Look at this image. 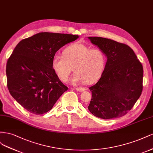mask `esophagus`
Listing matches in <instances>:
<instances>
[{
  "label": "esophagus",
  "mask_w": 153,
  "mask_h": 153,
  "mask_svg": "<svg viewBox=\"0 0 153 153\" xmlns=\"http://www.w3.org/2000/svg\"><path fill=\"white\" fill-rule=\"evenodd\" d=\"M76 90L77 91L81 92V91H84L86 89H85V88H76Z\"/></svg>",
  "instance_id": "esophagus-1"
}]
</instances>
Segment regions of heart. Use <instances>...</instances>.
Listing matches in <instances>:
<instances>
[{
    "mask_svg": "<svg viewBox=\"0 0 153 153\" xmlns=\"http://www.w3.org/2000/svg\"><path fill=\"white\" fill-rule=\"evenodd\" d=\"M63 56L53 57L51 66L62 82H66L72 70L75 72L71 82L90 84L102 74L106 64V56L99 48L91 49L82 43H74L64 49Z\"/></svg>",
    "mask_w": 153,
    "mask_h": 153,
    "instance_id": "obj_1",
    "label": "heart"
}]
</instances>
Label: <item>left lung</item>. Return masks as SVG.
I'll return each instance as SVG.
<instances>
[{"instance_id":"left-lung-1","label":"left lung","mask_w":153,"mask_h":153,"mask_svg":"<svg viewBox=\"0 0 153 153\" xmlns=\"http://www.w3.org/2000/svg\"><path fill=\"white\" fill-rule=\"evenodd\" d=\"M104 52L107 60L101 77L89 88L92 97L88 107L103 120L125 115L139 99L143 88V67L132 49L111 39L88 37Z\"/></svg>"}]
</instances>
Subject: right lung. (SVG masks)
<instances>
[{"label": "right lung", "instance_id": "obj_1", "mask_svg": "<svg viewBox=\"0 0 153 153\" xmlns=\"http://www.w3.org/2000/svg\"><path fill=\"white\" fill-rule=\"evenodd\" d=\"M77 35L41 32L19 42L6 65L7 85L11 96L32 114L50 111L68 90L51 66L57 51Z\"/></svg>", "mask_w": 153, "mask_h": 153}]
</instances>
